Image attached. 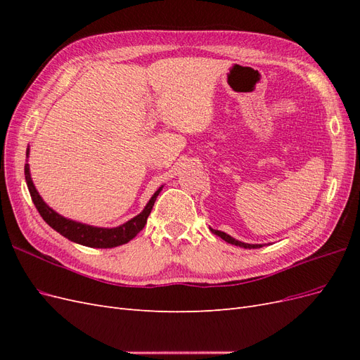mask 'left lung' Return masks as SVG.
<instances>
[{
  "instance_id": "obj_1",
  "label": "left lung",
  "mask_w": 360,
  "mask_h": 360,
  "mask_svg": "<svg viewBox=\"0 0 360 360\" xmlns=\"http://www.w3.org/2000/svg\"><path fill=\"white\" fill-rule=\"evenodd\" d=\"M210 231H212L213 234H216V236H219V237L222 238V240H225V242H228V243H231V245H236V246L245 248V249H257V248H261V246H263V245H249V243L238 242V240H236V238H233L231 236H228L226 233L219 231V230H213V228H210Z\"/></svg>"
}]
</instances>
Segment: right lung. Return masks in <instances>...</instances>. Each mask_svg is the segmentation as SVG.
<instances>
[{
    "label": "right lung",
    "instance_id": "1",
    "mask_svg": "<svg viewBox=\"0 0 360 360\" xmlns=\"http://www.w3.org/2000/svg\"><path fill=\"white\" fill-rule=\"evenodd\" d=\"M28 153H30V148H27V158H28ZM25 181H27L32 202H34L36 209L43 217V221H45L51 228H53L57 233H60L61 236L69 238V240L75 243H79L89 248H103V249L115 248L132 240V238L143 230L144 225L147 224V217L151 209H153L159 192L162 191V188H159L155 192L153 197L150 198L147 205L144 207V210L138 216L132 217L130 221H127L126 224L115 228H101V226H91V225L68 219V217H64L58 214L56 210H52L51 207L41 200L34 186V183H32L28 163H25Z\"/></svg>",
    "mask_w": 360,
    "mask_h": 360
}]
</instances>
